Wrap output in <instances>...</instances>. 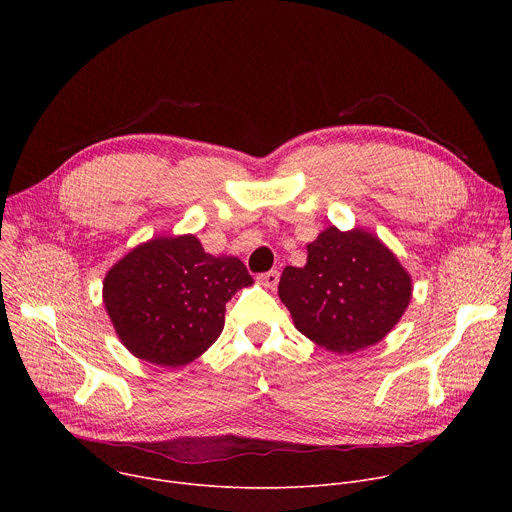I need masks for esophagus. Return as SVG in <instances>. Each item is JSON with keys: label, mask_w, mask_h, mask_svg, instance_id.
Returning a JSON list of instances; mask_svg holds the SVG:
<instances>
[{"label": "esophagus", "mask_w": 512, "mask_h": 512, "mask_svg": "<svg viewBox=\"0 0 512 512\" xmlns=\"http://www.w3.org/2000/svg\"><path fill=\"white\" fill-rule=\"evenodd\" d=\"M257 281L261 283V285H265V287H275L277 283H279V271L277 269H271V271H265V273H259L257 275Z\"/></svg>", "instance_id": "34e87169"}]
</instances>
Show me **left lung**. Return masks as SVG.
I'll return each mask as SVG.
<instances>
[{"label":"left lung","mask_w":512,"mask_h":512,"mask_svg":"<svg viewBox=\"0 0 512 512\" xmlns=\"http://www.w3.org/2000/svg\"><path fill=\"white\" fill-rule=\"evenodd\" d=\"M279 298L296 328L322 348L350 354L383 340L411 298V277L371 233L326 229L304 267H285Z\"/></svg>","instance_id":"1"}]
</instances>
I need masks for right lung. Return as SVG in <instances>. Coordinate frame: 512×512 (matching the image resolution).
<instances>
[{"instance_id": "obj_1", "label": "right lung", "mask_w": 512, "mask_h": 512, "mask_svg": "<svg viewBox=\"0 0 512 512\" xmlns=\"http://www.w3.org/2000/svg\"><path fill=\"white\" fill-rule=\"evenodd\" d=\"M251 283L237 257H212L192 235L158 237L111 267L103 300L137 358L176 369L221 336L227 302Z\"/></svg>"}]
</instances>
